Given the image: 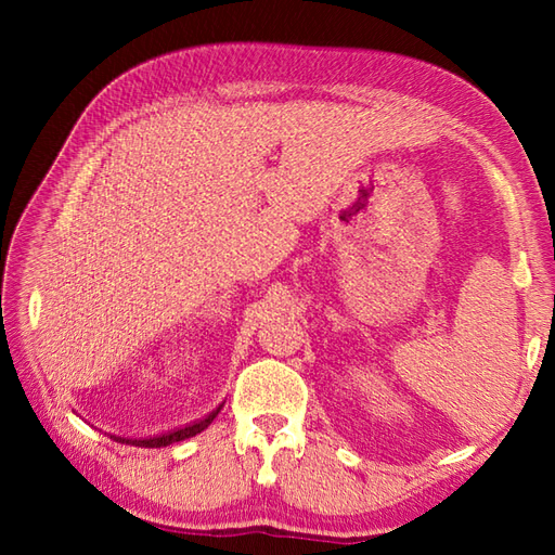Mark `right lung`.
I'll return each instance as SVG.
<instances>
[{
  "instance_id": "obj_1",
  "label": "right lung",
  "mask_w": 555,
  "mask_h": 555,
  "mask_svg": "<svg viewBox=\"0 0 555 555\" xmlns=\"http://www.w3.org/2000/svg\"><path fill=\"white\" fill-rule=\"evenodd\" d=\"M223 405H219L215 412H209V415L205 420H199L195 424H188V427L183 429H176V431H169V434H162V436H152V439H121V436H112L114 441L119 443H131V446H140V448H162V446H169V443H179V441H185L191 439V436L205 431L211 422H215V417L219 415V410Z\"/></svg>"
}]
</instances>
